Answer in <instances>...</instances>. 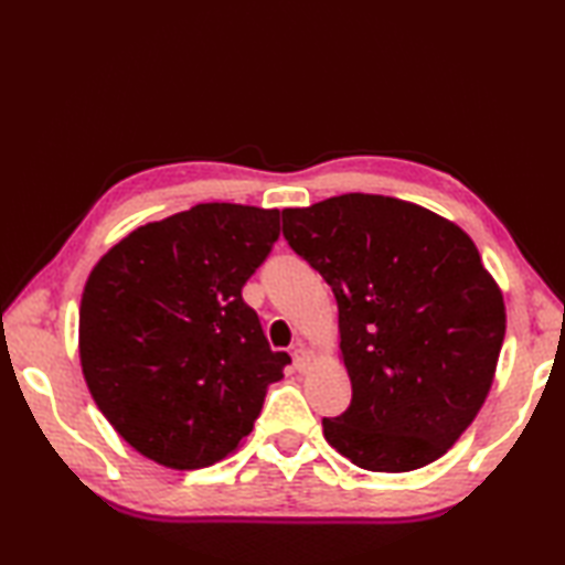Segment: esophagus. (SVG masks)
<instances>
[{"instance_id":"obj_1","label":"esophagus","mask_w":565,"mask_h":565,"mask_svg":"<svg viewBox=\"0 0 565 565\" xmlns=\"http://www.w3.org/2000/svg\"><path fill=\"white\" fill-rule=\"evenodd\" d=\"M291 359H294V366L299 369V371H303L306 366H309V361H311L309 349H306L303 343H296L294 351H291Z\"/></svg>"}]
</instances>
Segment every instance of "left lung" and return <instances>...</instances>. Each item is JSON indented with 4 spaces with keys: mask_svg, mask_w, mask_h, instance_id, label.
Listing matches in <instances>:
<instances>
[{
    "mask_svg": "<svg viewBox=\"0 0 565 565\" xmlns=\"http://www.w3.org/2000/svg\"><path fill=\"white\" fill-rule=\"evenodd\" d=\"M284 238L331 286L351 404L323 436L366 471L441 458L489 396L503 294L461 226L381 194L284 209Z\"/></svg>",
    "mask_w": 565,
    "mask_h": 565,
    "instance_id": "left-lung-1",
    "label": "left lung"
}]
</instances>
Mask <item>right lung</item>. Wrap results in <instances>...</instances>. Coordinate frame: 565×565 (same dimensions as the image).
I'll return each instance as SVG.
<instances>
[{
	"label": "right lung",
	"mask_w": 565,
	"mask_h": 565,
	"mask_svg": "<svg viewBox=\"0 0 565 565\" xmlns=\"http://www.w3.org/2000/svg\"><path fill=\"white\" fill-rule=\"evenodd\" d=\"M279 238V209L196 204L134 228L94 266L79 306L92 398L141 456L222 461L291 363L242 289Z\"/></svg>",
	"instance_id": "right-lung-1"
}]
</instances>
